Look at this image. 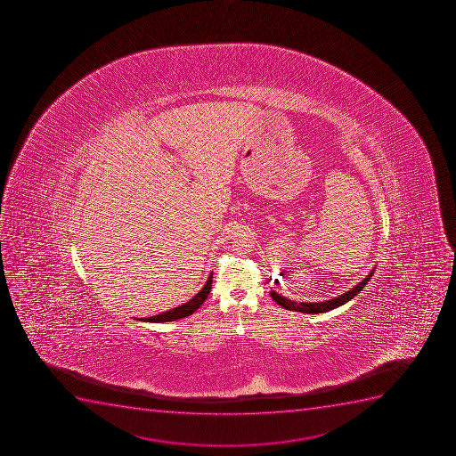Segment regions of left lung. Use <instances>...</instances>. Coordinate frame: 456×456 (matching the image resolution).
Returning a JSON list of instances; mask_svg holds the SVG:
<instances>
[{"mask_svg":"<svg viewBox=\"0 0 456 456\" xmlns=\"http://www.w3.org/2000/svg\"><path fill=\"white\" fill-rule=\"evenodd\" d=\"M373 271L370 272L369 275L365 276L364 280L358 282V284L354 287V289H349L346 293H343L342 296H338L336 298H330V300H325V302L320 303H297L293 302V300H289V298H285L284 296H280V294L276 293V291H271V296L273 300H275L280 306L285 307V309H289V311L294 312H303V314H322V312H329L331 309H336V307L342 306L345 303L349 302L351 298L355 297L356 294L360 293L361 289H364L365 284L371 280V276H373Z\"/></svg>","mask_w":456,"mask_h":456,"instance_id":"1","label":"left lung"}]
</instances>
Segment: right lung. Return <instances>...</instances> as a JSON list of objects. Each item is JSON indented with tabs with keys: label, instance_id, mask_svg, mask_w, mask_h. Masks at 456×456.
I'll return each instance as SVG.
<instances>
[{
	"label": "right lung",
	"instance_id": "obj_1",
	"mask_svg": "<svg viewBox=\"0 0 456 456\" xmlns=\"http://www.w3.org/2000/svg\"><path fill=\"white\" fill-rule=\"evenodd\" d=\"M211 284L212 272L209 273V276H208L207 284L203 285V289H200L193 298H190L189 302L181 305V306L174 307L171 311L163 312V314L150 316V318H144L142 321H147V322H167V321L181 320V318L191 315V314L196 312V309H199L200 305L207 300L208 294L211 291Z\"/></svg>",
	"mask_w": 456,
	"mask_h": 456
}]
</instances>
